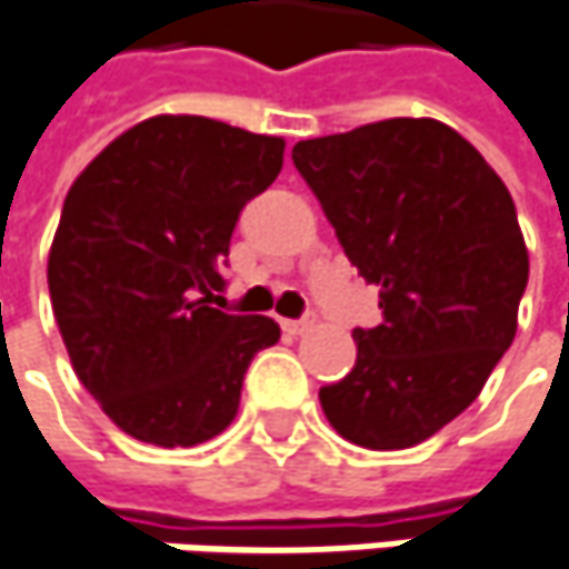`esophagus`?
Listing matches in <instances>:
<instances>
[{
    "instance_id": "obj_1",
    "label": "esophagus",
    "mask_w": 569,
    "mask_h": 569,
    "mask_svg": "<svg viewBox=\"0 0 569 569\" xmlns=\"http://www.w3.org/2000/svg\"><path fill=\"white\" fill-rule=\"evenodd\" d=\"M280 325H283L286 335H302V331H309L316 321H312V318H283Z\"/></svg>"
}]
</instances>
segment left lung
Segmentation results:
<instances>
[{
  "instance_id": "obj_1",
  "label": "left lung",
  "mask_w": 569,
  "mask_h": 569,
  "mask_svg": "<svg viewBox=\"0 0 569 569\" xmlns=\"http://www.w3.org/2000/svg\"><path fill=\"white\" fill-rule=\"evenodd\" d=\"M292 163L383 309L377 328H353L357 363L318 389L321 409L360 448L421 445L480 396L516 338L528 286L516 202L435 118L299 141Z\"/></svg>"
}]
</instances>
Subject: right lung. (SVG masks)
I'll use <instances>...</instances> for the list:
<instances>
[{"instance_id":"1","label":"right lung","mask_w":569,"mask_h":569,"mask_svg":"<svg viewBox=\"0 0 569 569\" xmlns=\"http://www.w3.org/2000/svg\"><path fill=\"white\" fill-rule=\"evenodd\" d=\"M283 138L202 116H157L99 153L63 199L48 257L60 338L118 428L192 448L238 416L267 316L212 302L241 209L283 170Z\"/></svg>"}]
</instances>
